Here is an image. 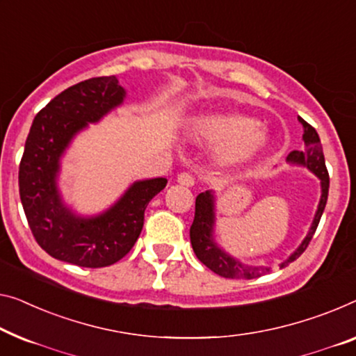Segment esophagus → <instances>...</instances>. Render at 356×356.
<instances>
[{"label":"esophagus","mask_w":356,"mask_h":356,"mask_svg":"<svg viewBox=\"0 0 356 356\" xmlns=\"http://www.w3.org/2000/svg\"><path fill=\"white\" fill-rule=\"evenodd\" d=\"M177 182L185 185V187H192L195 184V177L190 172H180L177 176Z\"/></svg>","instance_id":"1"}]
</instances>
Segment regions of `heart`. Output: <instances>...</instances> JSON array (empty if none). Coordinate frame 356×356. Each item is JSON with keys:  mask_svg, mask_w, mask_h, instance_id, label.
<instances>
[{"mask_svg": "<svg viewBox=\"0 0 356 356\" xmlns=\"http://www.w3.org/2000/svg\"><path fill=\"white\" fill-rule=\"evenodd\" d=\"M187 136L193 142L214 145L216 161L224 168L252 160L267 142L256 121L243 115H204L190 121Z\"/></svg>", "mask_w": 356, "mask_h": 356, "instance_id": "b5f03b06", "label": "heart"}]
</instances>
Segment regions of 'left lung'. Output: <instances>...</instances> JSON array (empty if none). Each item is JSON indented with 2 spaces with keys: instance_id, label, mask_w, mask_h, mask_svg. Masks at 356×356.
<instances>
[{
  "instance_id": "left-lung-1",
  "label": "left lung",
  "mask_w": 356,
  "mask_h": 356,
  "mask_svg": "<svg viewBox=\"0 0 356 356\" xmlns=\"http://www.w3.org/2000/svg\"><path fill=\"white\" fill-rule=\"evenodd\" d=\"M302 126H304V150H294L291 152L286 161L289 164H296V166H304L314 172L315 176L320 179L321 187V196L320 203L316 206L314 220L307 235L296 251L291 256L280 264V268H284L286 265L294 262L302 252L305 251L307 246L314 233L316 230L320 219L325 211L326 201H327V192H330V176H327V169L325 164V155H323V147L320 144V137L315 127H312L307 121L300 120ZM190 241H192V248L196 254V257L203 262L206 267L212 272L220 275L224 278H241V280H252L259 278L262 275H267L270 272V267H256V265H248L238 261L222 248L216 240V195L212 190H206V192L200 193L196 196L195 201V219L193 224L190 227Z\"/></svg>"
}]
</instances>
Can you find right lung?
<instances>
[{
  "label": "right lung",
  "mask_w": 356,
  "mask_h": 356,
  "mask_svg": "<svg viewBox=\"0 0 356 356\" xmlns=\"http://www.w3.org/2000/svg\"><path fill=\"white\" fill-rule=\"evenodd\" d=\"M124 99L116 76L91 78L56 95L31 123L19 166L20 201L36 243L59 261L88 268L118 262L140 235L147 204L166 187L164 177L136 180L94 216L78 214L63 200L59 176L68 147Z\"/></svg>",
  "instance_id": "add662e5"
}]
</instances>
